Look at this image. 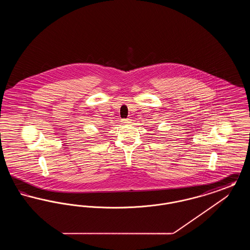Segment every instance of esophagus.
I'll return each instance as SVG.
<instances>
[{
	"mask_svg": "<svg viewBox=\"0 0 250 250\" xmlns=\"http://www.w3.org/2000/svg\"><path fill=\"white\" fill-rule=\"evenodd\" d=\"M123 123L125 124V125H127V124H130L131 120L128 118V119H124L123 120Z\"/></svg>",
	"mask_w": 250,
	"mask_h": 250,
	"instance_id": "34e87169",
	"label": "esophagus"
}]
</instances>
